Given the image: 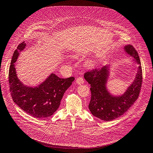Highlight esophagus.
<instances>
[{"label":"esophagus","instance_id":"esophagus-1","mask_svg":"<svg viewBox=\"0 0 153 153\" xmlns=\"http://www.w3.org/2000/svg\"><path fill=\"white\" fill-rule=\"evenodd\" d=\"M76 82L79 85H81V84H82L84 82V81L83 78H82V77H78L76 79Z\"/></svg>","mask_w":153,"mask_h":153}]
</instances>
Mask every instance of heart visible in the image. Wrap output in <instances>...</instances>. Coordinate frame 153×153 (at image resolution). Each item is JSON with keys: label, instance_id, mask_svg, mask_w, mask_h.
<instances>
[{"label": "heart", "instance_id": "obj_1", "mask_svg": "<svg viewBox=\"0 0 153 153\" xmlns=\"http://www.w3.org/2000/svg\"><path fill=\"white\" fill-rule=\"evenodd\" d=\"M79 53H75V54H73L71 55V57H74V58H77L79 56ZM96 63V61L94 58H89L88 59H87L85 62H84V64L88 68H92L94 67Z\"/></svg>", "mask_w": 153, "mask_h": 153}]
</instances>
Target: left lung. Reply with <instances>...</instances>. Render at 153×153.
Segmentation results:
<instances>
[{
	"label": "left lung",
	"instance_id": "obj_1",
	"mask_svg": "<svg viewBox=\"0 0 153 153\" xmlns=\"http://www.w3.org/2000/svg\"><path fill=\"white\" fill-rule=\"evenodd\" d=\"M126 54L132 57L133 62L138 65L133 81L120 95L111 93L107 88L111 65H104L100 69L85 73L86 81L91 84V99L89 109L93 116L109 121L124 114L137 99L142 84V69L137 52L131 45L124 47Z\"/></svg>",
	"mask_w": 153,
	"mask_h": 153
}]
</instances>
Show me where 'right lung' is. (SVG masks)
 <instances>
[{"instance_id":"right-lung-1","label":"right lung","mask_w":153,"mask_h":153,"mask_svg":"<svg viewBox=\"0 0 153 153\" xmlns=\"http://www.w3.org/2000/svg\"><path fill=\"white\" fill-rule=\"evenodd\" d=\"M26 45L25 42L20 44L11 60L9 82L12 99L29 115L39 119L50 117L59 108L64 92L75 78L62 79L51 73L43 82L36 86L24 84L17 77L15 63Z\"/></svg>"}]
</instances>
